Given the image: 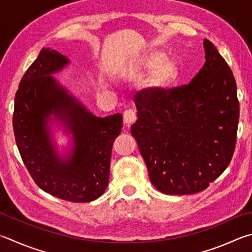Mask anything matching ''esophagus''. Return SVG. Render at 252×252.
<instances>
[{
    "label": "esophagus",
    "instance_id": "1",
    "mask_svg": "<svg viewBox=\"0 0 252 252\" xmlns=\"http://www.w3.org/2000/svg\"><path fill=\"white\" fill-rule=\"evenodd\" d=\"M136 120V116H135V112L133 110H126L123 112V122H125V125L126 126H130L131 123H133Z\"/></svg>",
    "mask_w": 252,
    "mask_h": 252
}]
</instances>
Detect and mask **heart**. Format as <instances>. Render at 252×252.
<instances>
[{
    "instance_id": "heart-1",
    "label": "heart",
    "mask_w": 252,
    "mask_h": 252,
    "mask_svg": "<svg viewBox=\"0 0 252 252\" xmlns=\"http://www.w3.org/2000/svg\"><path fill=\"white\" fill-rule=\"evenodd\" d=\"M144 89L150 94L158 93L171 87L181 75V63L175 57H166L162 50H152L144 55L133 67L136 77L149 74Z\"/></svg>"
}]
</instances>
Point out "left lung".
Listing matches in <instances>:
<instances>
[{
    "mask_svg": "<svg viewBox=\"0 0 252 252\" xmlns=\"http://www.w3.org/2000/svg\"><path fill=\"white\" fill-rule=\"evenodd\" d=\"M206 62L190 84L135 99L131 133L151 183L167 195L195 194L226 170L234 154L239 102L232 71L204 39Z\"/></svg>",
    "mask_w": 252,
    "mask_h": 252,
    "instance_id": "left-lung-1",
    "label": "left lung"
}]
</instances>
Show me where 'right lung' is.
I'll return each mask as SVG.
<instances>
[{
    "instance_id": "add662e5",
    "label": "right lung",
    "mask_w": 252,
    "mask_h": 252,
    "mask_svg": "<svg viewBox=\"0 0 252 252\" xmlns=\"http://www.w3.org/2000/svg\"><path fill=\"white\" fill-rule=\"evenodd\" d=\"M70 61L43 48L23 76L15 95L13 127L16 145L31 176L55 197L88 203L103 194L110 173L112 144L122 114L100 118L59 84L53 75ZM62 126L71 146L59 154L51 126Z\"/></svg>"
}]
</instances>
